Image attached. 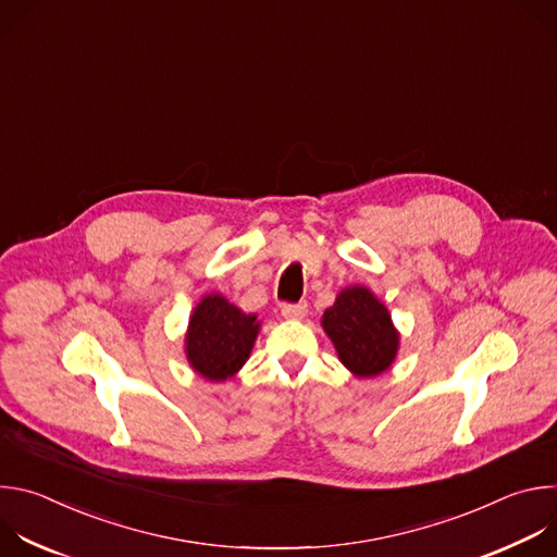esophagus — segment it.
Segmentation results:
<instances>
[{
    "instance_id": "obj_1",
    "label": "esophagus",
    "mask_w": 557,
    "mask_h": 557,
    "mask_svg": "<svg viewBox=\"0 0 557 557\" xmlns=\"http://www.w3.org/2000/svg\"><path fill=\"white\" fill-rule=\"evenodd\" d=\"M308 310V304L306 301H299V304H284L282 306V314L286 317V320H301V317L306 314Z\"/></svg>"
}]
</instances>
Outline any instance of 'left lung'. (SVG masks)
<instances>
[{"label": "left lung", "instance_id": "8db88e82", "mask_svg": "<svg viewBox=\"0 0 557 557\" xmlns=\"http://www.w3.org/2000/svg\"><path fill=\"white\" fill-rule=\"evenodd\" d=\"M322 326L335 344L339 361L355 376L385 372L399 350V333L385 304L366 286L344 288L335 304L326 308Z\"/></svg>", "mask_w": 557, "mask_h": 557}]
</instances>
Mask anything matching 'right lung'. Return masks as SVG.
<instances>
[{
	"label": "right lung",
	"instance_id": "right-lung-1",
	"mask_svg": "<svg viewBox=\"0 0 557 557\" xmlns=\"http://www.w3.org/2000/svg\"><path fill=\"white\" fill-rule=\"evenodd\" d=\"M260 322L220 293L205 295L189 317L185 355L189 366L209 381H224L240 370L256 344Z\"/></svg>",
	"mask_w": 557,
	"mask_h": 557
}]
</instances>
